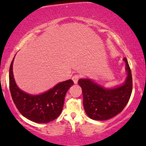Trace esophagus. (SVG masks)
I'll use <instances>...</instances> for the list:
<instances>
[{
	"label": "esophagus",
	"mask_w": 146,
	"mask_h": 146,
	"mask_svg": "<svg viewBox=\"0 0 146 146\" xmlns=\"http://www.w3.org/2000/svg\"><path fill=\"white\" fill-rule=\"evenodd\" d=\"M79 78H80V76H78V75H75V76H73V77H72V80H73L75 84H76V83H78Z\"/></svg>",
	"instance_id": "1"
}]
</instances>
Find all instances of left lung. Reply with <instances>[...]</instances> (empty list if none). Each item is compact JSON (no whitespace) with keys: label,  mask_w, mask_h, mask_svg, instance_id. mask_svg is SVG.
Instances as JSON below:
<instances>
[{"label":"left lung","mask_w":146,"mask_h":146,"mask_svg":"<svg viewBox=\"0 0 146 146\" xmlns=\"http://www.w3.org/2000/svg\"><path fill=\"white\" fill-rule=\"evenodd\" d=\"M127 78L125 83L114 88H105L90 79H80L83 96V106L89 118L96 121H105L115 116L123 110L131 96L133 89L132 75L128 60Z\"/></svg>","instance_id":"left-lung-1"}]
</instances>
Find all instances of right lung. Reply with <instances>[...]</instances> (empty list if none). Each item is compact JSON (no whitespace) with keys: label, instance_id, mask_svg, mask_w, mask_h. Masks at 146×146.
Instances as JSON below:
<instances>
[{"label":"right lung","instance_id":"obj_1","mask_svg":"<svg viewBox=\"0 0 146 146\" xmlns=\"http://www.w3.org/2000/svg\"><path fill=\"white\" fill-rule=\"evenodd\" d=\"M13 59L9 70V87L12 99L19 112L38 123H46L59 116L63 110L65 96L73 85L72 80L58 83L42 94L33 96L25 93L17 86L13 73Z\"/></svg>","mask_w":146,"mask_h":146}]
</instances>
